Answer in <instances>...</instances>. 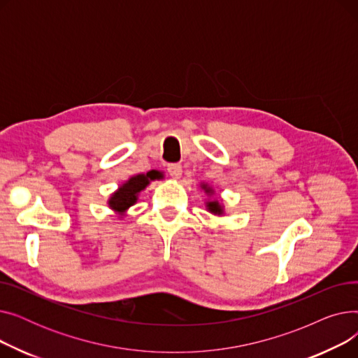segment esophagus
<instances>
[{
	"label": "esophagus",
	"instance_id": "34e87169",
	"mask_svg": "<svg viewBox=\"0 0 358 358\" xmlns=\"http://www.w3.org/2000/svg\"><path fill=\"white\" fill-rule=\"evenodd\" d=\"M166 171L173 178H180L181 174H182V168H181L180 164H169L166 166Z\"/></svg>",
	"mask_w": 358,
	"mask_h": 358
}]
</instances>
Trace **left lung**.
I'll use <instances>...</instances> for the list:
<instances>
[{"label": "left lung", "instance_id": "1", "mask_svg": "<svg viewBox=\"0 0 358 358\" xmlns=\"http://www.w3.org/2000/svg\"><path fill=\"white\" fill-rule=\"evenodd\" d=\"M208 208H209V210H210L212 213H217V215H219V213L222 212L219 203H216V201H209V203H208Z\"/></svg>", "mask_w": 358, "mask_h": 358}]
</instances>
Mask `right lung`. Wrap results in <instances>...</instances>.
Segmentation results:
<instances>
[{
  "label": "right lung",
  "mask_w": 358,
  "mask_h": 358,
  "mask_svg": "<svg viewBox=\"0 0 358 358\" xmlns=\"http://www.w3.org/2000/svg\"><path fill=\"white\" fill-rule=\"evenodd\" d=\"M157 174L148 173L146 176L141 174L136 177H131L126 184H123L119 192L111 196L108 204L111 209L117 212H124L130 206H134L138 200V193L143 190L145 187L149 184V180H155Z\"/></svg>",
  "instance_id": "1"
}]
</instances>
